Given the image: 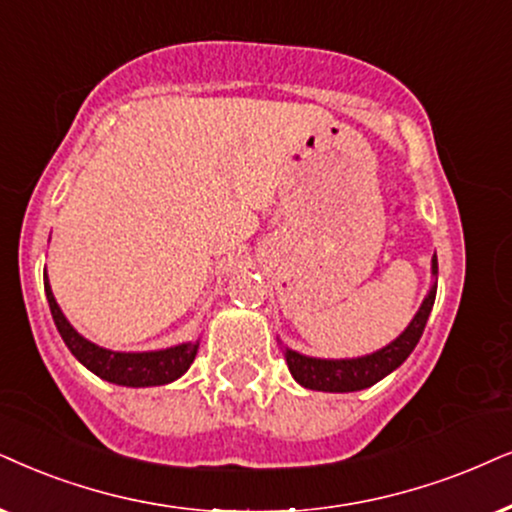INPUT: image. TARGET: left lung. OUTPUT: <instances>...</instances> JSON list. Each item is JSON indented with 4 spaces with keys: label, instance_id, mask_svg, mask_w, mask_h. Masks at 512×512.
<instances>
[{
    "label": "left lung",
    "instance_id": "8db88e82",
    "mask_svg": "<svg viewBox=\"0 0 512 512\" xmlns=\"http://www.w3.org/2000/svg\"><path fill=\"white\" fill-rule=\"evenodd\" d=\"M432 276L437 278V257H432ZM437 295V281H432L428 295L420 302L418 312L413 314L409 326L394 338L390 345H385L378 352L364 354V357L354 359H319V357H307V354L295 352L283 345V357L293 373V378L307 390L316 392H359L366 390L383 380L385 375L404 364L413 352V347L418 345L420 335L425 331V323L432 312V304H435Z\"/></svg>",
    "mask_w": 512,
    "mask_h": 512
}]
</instances>
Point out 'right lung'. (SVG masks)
Wrapping results in <instances>:
<instances>
[{
    "label": "right lung",
    "instance_id": "1",
    "mask_svg": "<svg viewBox=\"0 0 512 512\" xmlns=\"http://www.w3.org/2000/svg\"><path fill=\"white\" fill-rule=\"evenodd\" d=\"M44 293H47V302L58 333H61L66 347L73 352V357L94 375L108 380V383L122 387L167 385L189 371L193 359H196L200 338L167 349H153V352H115V349L99 347L70 326L66 314L58 307L54 293H51L47 269H44Z\"/></svg>",
    "mask_w": 512,
    "mask_h": 512
}]
</instances>
